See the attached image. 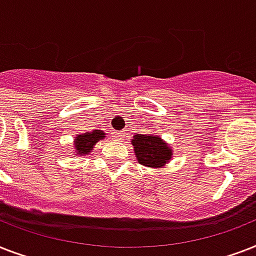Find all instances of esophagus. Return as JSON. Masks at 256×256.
<instances>
[{"label": "esophagus", "instance_id": "obj_1", "mask_svg": "<svg viewBox=\"0 0 256 256\" xmlns=\"http://www.w3.org/2000/svg\"><path fill=\"white\" fill-rule=\"evenodd\" d=\"M112 136H116V140H122L124 138V132H114V134H112Z\"/></svg>", "mask_w": 256, "mask_h": 256}]
</instances>
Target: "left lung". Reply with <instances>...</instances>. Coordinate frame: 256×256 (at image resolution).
Instances as JSON below:
<instances>
[{
    "mask_svg": "<svg viewBox=\"0 0 256 256\" xmlns=\"http://www.w3.org/2000/svg\"><path fill=\"white\" fill-rule=\"evenodd\" d=\"M132 144L134 146L136 160L148 168H164L172 156V150L158 136L136 134L132 140Z\"/></svg>",
    "mask_w": 256,
    "mask_h": 256,
    "instance_id": "1",
    "label": "left lung"
}]
</instances>
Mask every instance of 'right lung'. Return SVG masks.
<instances>
[{
  "label": "right lung",
  "mask_w": 256,
  "mask_h": 256,
  "mask_svg": "<svg viewBox=\"0 0 256 256\" xmlns=\"http://www.w3.org/2000/svg\"><path fill=\"white\" fill-rule=\"evenodd\" d=\"M104 134L102 130H94L92 132H84V134H78L74 140V148H76V156H86L92 152L94 144L98 140H104Z\"/></svg>",
  "instance_id": "add662e5"
}]
</instances>
